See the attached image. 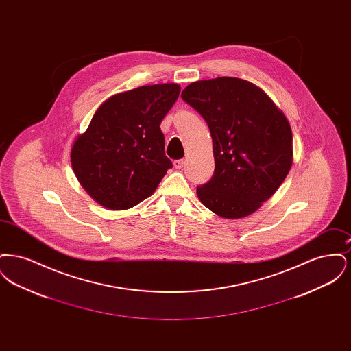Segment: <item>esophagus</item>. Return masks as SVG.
Instances as JSON below:
<instances>
[{
  "label": "esophagus",
  "mask_w": 351,
  "mask_h": 351,
  "mask_svg": "<svg viewBox=\"0 0 351 351\" xmlns=\"http://www.w3.org/2000/svg\"><path fill=\"white\" fill-rule=\"evenodd\" d=\"M173 166H175V168H176V169H182V168H183V166H184L183 159H179V160H175V162H173Z\"/></svg>",
  "instance_id": "1"
}]
</instances>
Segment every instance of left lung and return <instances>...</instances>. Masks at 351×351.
Segmentation results:
<instances>
[{
	"label": "left lung",
	"mask_w": 351,
	"mask_h": 351,
	"mask_svg": "<svg viewBox=\"0 0 351 351\" xmlns=\"http://www.w3.org/2000/svg\"><path fill=\"white\" fill-rule=\"evenodd\" d=\"M182 99L206 121L213 141L215 173L197 186L199 199L219 217L250 216L292 166L288 119L263 89L237 77L189 84Z\"/></svg>",
	"instance_id": "1"
}]
</instances>
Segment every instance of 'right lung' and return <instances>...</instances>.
<instances>
[{
	"mask_svg": "<svg viewBox=\"0 0 351 351\" xmlns=\"http://www.w3.org/2000/svg\"><path fill=\"white\" fill-rule=\"evenodd\" d=\"M180 85H143L104 101L71 149V165L86 193L110 210L130 209L150 197L171 160L160 122Z\"/></svg>",
	"mask_w": 351,
	"mask_h": 351,
	"instance_id": "1",
	"label": "right lung"
}]
</instances>
